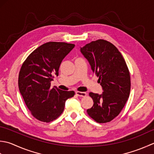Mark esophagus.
<instances>
[{
  "label": "esophagus",
  "mask_w": 154,
  "mask_h": 154,
  "mask_svg": "<svg viewBox=\"0 0 154 154\" xmlns=\"http://www.w3.org/2000/svg\"><path fill=\"white\" fill-rule=\"evenodd\" d=\"M76 94L80 97H85L87 95L86 92H76Z\"/></svg>",
  "instance_id": "obj_1"
}]
</instances>
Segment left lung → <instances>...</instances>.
Returning <instances> with one entry per match:
<instances>
[{"mask_svg": "<svg viewBox=\"0 0 154 154\" xmlns=\"http://www.w3.org/2000/svg\"><path fill=\"white\" fill-rule=\"evenodd\" d=\"M94 73L99 77L101 94L90 92L94 105L87 109L98 123L110 122L120 114L129 98L131 82L128 66L121 53L112 43L98 40L80 47Z\"/></svg>", "mask_w": 154, "mask_h": 154, "instance_id": "1", "label": "left lung"}]
</instances>
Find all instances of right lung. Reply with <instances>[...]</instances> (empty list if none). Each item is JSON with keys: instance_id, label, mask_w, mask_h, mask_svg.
I'll return each mask as SVG.
<instances>
[{"instance_id": "obj_1", "label": "right lung", "mask_w": 154, "mask_h": 154, "mask_svg": "<svg viewBox=\"0 0 154 154\" xmlns=\"http://www.w3.org/2000/svg\"><path fill=\"white\" fill-rule=\"evenodd\" d=\"M73 44L49 42L34 50L22 66L18 76L20 92L31 114L37 120L50 122L64 111L66 100L74 91H64L54 87L51 82L58 76L63 59L74 48Z\"/></svg>"}]
</instances>
